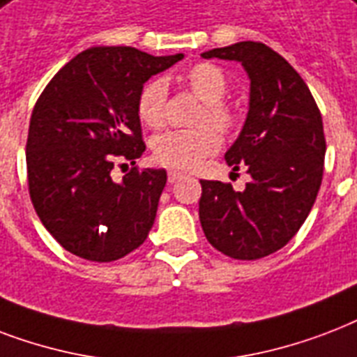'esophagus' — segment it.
Masks as SVG:
<instances>
[{
    "mask_svg": "<svg viewBox=\"0 0 357 357\" xmlns=\"http://www.w3.org/2000/svg\"><path fill=\"white\" fill-rule=\"evenodd\" d=\"M186 173H182V171H175V169H171L169 173H167V181L171 182V184H175V182L182 181V178H186Z\"/></svg>",
    "mask_w": 357,
    "mask_h": 357,
    "instance_id": "obj_1",
    "label": "esophagus"
}]
</instances>
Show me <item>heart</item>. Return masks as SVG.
Instances as JSON below:
<instances>
[{"mask_svg":"<svg viewBox=\"0 0 357 357\" xmlns=\"http://www.w3.org/2000/svg\"><path fill=\"white\" fill-rule=\"evenodd\" d=\"M188 87L204 102L201 123H212L216 128L229 132L236 123L233 107L222 100L227 93V78L220 66L212 63H199L184 76ZM167 84L165 79H151L143 85L137 96V117L149 128H160L165 123ZM222 145V137L210 126L193 130H169L153 141V154L156 162L176 169H193L206 156L214 154Z\"/></svg>","mask_w":357,"mask_h":357,"instance_id":"b5f03b06","label":"heart"}]
</instances>
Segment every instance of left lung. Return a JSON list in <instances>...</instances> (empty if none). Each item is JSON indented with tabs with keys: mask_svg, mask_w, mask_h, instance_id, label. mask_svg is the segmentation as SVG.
<instances>
[{
	"mask_svg": "<svg viewBox=\"0 0 357 357\" xmlns=\"http://www.w3.org/2000/svg\"><path fill=\"white\" fill-rule=\"evenodd\" d=\"M238 61L250 78V109L225 160L248 165L251 181H201L199 220L223 255L255 261L281 250L313 208L324 171L322 117L302 76L266 44L236 43L201 54Z\"/></svg>",
	"mask_w": 357,
	"mask_h": 357,
	"instance_id": "1",
	"label": "left lung"
}]
</instances>
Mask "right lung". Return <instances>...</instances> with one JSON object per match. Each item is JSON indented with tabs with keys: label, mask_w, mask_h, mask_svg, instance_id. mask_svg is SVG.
I'll return each instance as SVG.
<instances>
[{
	"label": "right lung",
	"mask_w": 357,
	"mask_h": 357,
	"mask_svg": "<svg viewBox=\"0 0 357 357\" xmlns=\"http://www.w3.org/2000/svg\"><path fill=\"white\" fill-rule=\"evenodd\" d=\"M184 54L154 57L130 46H95L66 63L38 96L26 145L31 203L66 251L112 262L137 250L153 227L165 169L112 178L115 158L145 153L137 96Z\"/></svg>",
	"instance_id": "add662e5"
}]
</instances>
